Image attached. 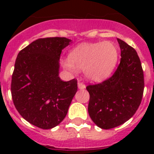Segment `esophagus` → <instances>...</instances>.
Instances as JSON below:
<instances>
[{"label":"esophagus","mask_w":154,"mask_h":154,"mask_svg":"<svg viewBox=\"0 0 154 154\" xmlns=\"http://www.w3.org/2000/svg\"><path fill=\"white\" fill-rule=\"evenodd\" d=\"M78 88L80 89H85V85L84 83H82V82H78Z\"/></svg>","instance_id":"34e87169"}]
</instances>
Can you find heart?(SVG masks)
<instances>
[{"mask_svg":"<svg viewBox=\"0 0 154 154\" xmlns=\"http://www.w3.org/2000/svg\"><path fill=\"white\" fill-rule=\"evenodd\" d=\"M119 58V49L111 42L83 43L72 49L69 58L62 60L63 66L76 72L84 69L85 77L93 82H101L112 74Z\"/></svg>","mask_w":154,"mask_h":154,"instance_id":"b5f03b06","label":"heart"}]
</instances>
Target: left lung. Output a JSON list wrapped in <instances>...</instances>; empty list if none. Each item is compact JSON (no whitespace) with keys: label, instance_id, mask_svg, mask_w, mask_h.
<instances>
[{"label":"left lung","instance_id":"left-lung-1","mask_svg":"<svg viewBox=\"0 0 154 154\" xmlns=\"http://www.w3.org/2000/svg\"><path fill=\"white\" fill-rule=\"evenodd\" d=\"M121 61L114 73L98 84L86 87L88 112L98 127L109 129L130 119L138 109L144 92V73L136 50L117 39Z\"/></svg>","mask_w":154,"mask_h":154}]
</instances>
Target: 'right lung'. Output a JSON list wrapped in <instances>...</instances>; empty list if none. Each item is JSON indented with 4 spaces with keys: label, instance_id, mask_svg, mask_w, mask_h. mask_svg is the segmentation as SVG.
<instances>
[{
    "label": "right lung",
    "instance_id": "add662e5",
    "mask_svg": "<svg viewBox=\"0 0 154 154\" xmlns=\"http://www.w3.org/2000/svg\"><path fill=\"white\" fill-rule=\"evenodd\" d=\"M71 40L65 37L37 39L20 50L12 75L11 94L21 117L43 129L62 122L75 94L77 81L60 80L59 60Z\"/></svg>",
    "mask_w": 154,
    "mask_h": 154
}]
</instances>
